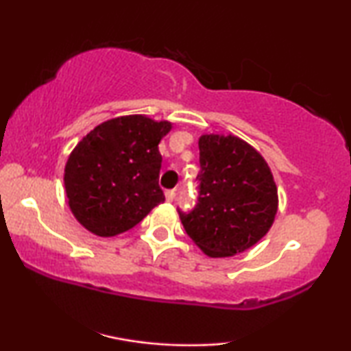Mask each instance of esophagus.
Returning a JSON list of instances; mask_svg holds the SVG:
<instances>
[{"label":"esophagus","mask_w":351,"mask_h":351,"mask_svg":"<svg viewBox=\"0 0 351 351\" xmlns=\"http://www.w3.org/2000/svg\"><path fill=\"white\" fill-rule=\"evenodd\" d=\"M166 199L167 201H174L176 199V190H167L166 191Z\"/></svg>","instance_id":"obj_1"}]
</instances>
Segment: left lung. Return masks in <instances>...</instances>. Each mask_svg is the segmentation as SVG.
I'll use <instances>...</instances> for the list:
<instances>
[{
	"label": "left lung",
	"mask_w": 351,
	"mask_h": 351,
	"mask_svg": "<svg viewBox=\"0 0 351 351\" xmlns=\"http://www.w3.org/2000/svg\"><path fill=\"white\" fill-rule=\"evenodd\" d=\"M198 196L179 210L189 237L209 257L243 252L265 237L275 220L278 190L261 153L234 136L199 137Z\"/></svg>",
	"instance_id": "8db88e82"
}]
</instances>
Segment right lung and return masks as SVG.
<instances>
[{"instance_id": "1", "label": "right lung", "mask_w": 351, "mask_h": 351, "mask_svg": "<svg viewBox=\"0 0 351 351\" xmlns=\"http://www.w3.org/2000/svg\"><path fill=\"white\" fill-rule=\"evenodd\" d=\"M171 128L131 114L99 124L75 147L64 182L71 213L84 228L114 237L165 201L158 143Z\"/></svg>"}]
</instances>
